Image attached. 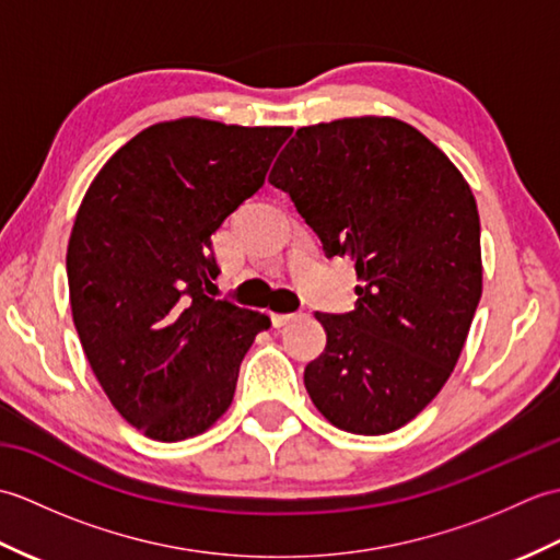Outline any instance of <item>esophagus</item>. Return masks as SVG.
Returning <instances> with one entry per match:
<instances>
[{"label":"esophagus","instance_id":"esophagus-1","mask_svg":"<svg viewBox=\"0 0 560 560\" xmlns=\"http://www.w3.org/2000/svg\"><path fill=\"white\" fill-rule=\"evenodd\" d=\"M301 317V313H273L271 315V323H273V327H283V325H289V323H293V319H299Z\"/></svg>","mask_w":560,"mask_h":560}]
</instances>
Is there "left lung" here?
<instances>
[{"mask_svg": "<svg viewBox=\"0 0 560 560\" xmlns=\"http://www.w3.org/2000/svg\"><path fill=\"white\" fill-rule=\"evenodd\" d=\"M269 183L359 277L351 313H315L327 347L305 365L307 395L341 431H397L447 383L481 299L467 180L411 125L343 117L301 127Z\"/></svg>", "mask_w": 560, "mask_h": 560, "instance_id": "1", "label": "left lung"}]
</instances>
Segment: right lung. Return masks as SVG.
<instances>
[{"mask_svg":"<svg viewBox=\"0 0 560 560\" xmlns=\"http://www.w3.org/2000/svg\"><path fill=\"white\" fill-rule=\"evenodd\" d=\"M291 127L159 122L115 153L83 197L67 279L83 353L122 419L163 443L231 407L269 317L213 299L211 235L265 185Z\"/></svg>","mask_w":560,"mask_h":560,"instance_id":"obj_1","label":"right lung"}]
</instances>
